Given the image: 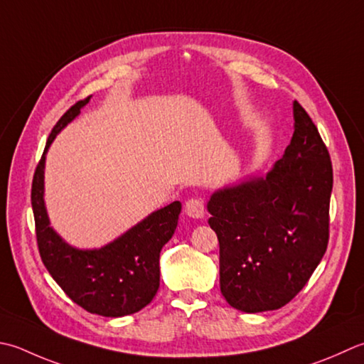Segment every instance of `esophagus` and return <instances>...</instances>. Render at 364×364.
Wrapping results in <instances>:
<instances>
[{
  "instance_id": "esophagus-1",
  "label": "esophagus",
  "mask_w": 364,
  "mask_h": 364,
  "mask_svg": "<svg viewBox=\"0 0 364 364\" xmlns=\"http://www.w3.org/2000/svg\"><path fill=\"white\" fill-rule=\"evenodd\" d=\"M184 211L189 218L194 219H202L205 216V202L198 197H192L184 205Z\"/></svg>"
}]
</instances>
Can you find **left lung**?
<instances>
[{
    "mask_svg": "<svg viewBox=\"0 0 364 364\" xmlns=\"http://www.w3.org/2000/svg\"><path fill=\"white\" fill-rule=\"evenodd\" d=\"M294 118L290 145L265 176L219 189L208 202L220 294L243 312L274 311L294 300L328 246L330 153L296 101Z\"/></svg>",
    "mask_w": 364,
    "mask_h": 364,
    "instance_id": "8db88e82",
    "label": "left lung"
}]
</instances>
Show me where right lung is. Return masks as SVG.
<instances>
[{"instance_id": "1", "label": "right lung", "mask_w": 364, "mask_h": 364, "mask_svg": "<svg viewBox=\"0 0 364 364\" xmlns=\"http://www.w3.org/2000/svg\"><path fill=\"white\" fill-rule=\"evenodd\" d=\"M88 101L90 97L78 101L58 119L36 167L31 186L36 238L46 268L70 300L91 314L123 317L144 309L158 291L159 254L175 233L181 203L173 202L151 213L101 249L82 251L56 235L50 227L44 203L46 153L56 134Z\"/></svg>"}]
</instances>
